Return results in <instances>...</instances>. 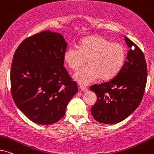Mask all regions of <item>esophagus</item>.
Listing matches in <instances>:
<instances>
[{
	"instance_id": "esophagus-1",
	"label": "esophagus",
	"mask_w": 154,
	"mask_h": 154,
	"mask_svg": "<svg viewBox=\"0 0 154 154\" xmlns=\"http://www.w3.org/2000/svg\"><path fill=\"white\" fill-rule=\"evenodd\" d=\"M80 89H81V91L83 92H87L88 88L85 86H83V85H80Z\"/></svg>"
}]
</instances>
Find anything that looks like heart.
Returning a JSON list of instances; mask_svg holds the SVG:
<instances>
[{
    "instance_id": "obj_1",
    "label": "heart",
    "mask_w": 154,
    "mask_h": 154,
    "mask_svg": "<svg viewBox=\"0 0 154 154\" xmlns=\"http://www.w3.org/2000/svg\"><path fill=\"white\" fill-rule=\"evenodd\" d=\"M126 51L121 44L112 43L103 36L93 35L83 38L79 47H70L63 59L70 69L77 71L88 59V66L73 75L77 82L88 85L100 77L102 81L112 79L122 69Z\"/></svg>"
}]
</instances>
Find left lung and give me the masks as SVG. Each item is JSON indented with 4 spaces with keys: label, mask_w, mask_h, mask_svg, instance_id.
Masks as SVG:
<instances>
[{
    "label": "left lung",
    "mask_w": 154,
    "mask_h": 154,
    "mask_svg": "<svg viewBox=\"0 0 154 154\" xmlns=\"http://www.w3.org/2000/svg\"><path fill=\"white\" fill-rule=\"evenodd\" d=\"M129 50L119 73L111 81L90 88L97 95L91 111L98 122L112 125L129 117L142 100L147 81L144 55L137 45L125 36Z\"/></svg>",
    "instance_id": "1"
}]
</instances>
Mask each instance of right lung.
Instances as JSON below:
<instances>
[{"mask_svg": "<svg viewBox=\"0 0 154 154\" xmlns=\"http://www.w3.org/2000/svg\"><path fill=\"white\" fill-rule=\"evenodd\" d=\"M66 47L61 34L47 30L25 39L14 54L12 97L17 108L36 124L60 120L78 92L77 83L63 66Z\"/></svg>", "mask_w": 154, "mask_h": 154, "instance_id": "right-lung-1", "label": "right lung"}]
</instances>
